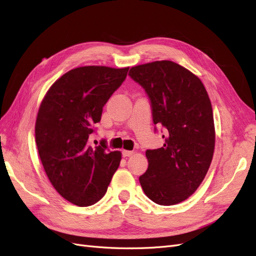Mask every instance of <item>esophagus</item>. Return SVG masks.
<instances>
[{
	"instance_id": "obj_1",
	"label": "esophagus",
	"mask_w": 256,
	"mask_h": 256,
	"mask_svg": "<svg viewBox=\"0 0 256 256\" xmlns=\"http://www.w3.org/2000/svg\"><path fill=\"white\" fill-rule=\"evenodd\" d=\"M133 151H130V150H123L122 151V156L123 158H126V156H133Z\"/></svg>"
}]
</instances>
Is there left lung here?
Here are the masks:
<instances>
[{"instance_id":"obj_1","label":"left lung","mask_w":256,"mask_h":256,"mask_svg":"<svg viewBox=\"0 0 256 256\" xmlns=\"http://www.w3.org/2000/svg\"><path fill=\"white\" fill-rule=\"evenodd\" d=\"M128 75L144 89L153 123L165 132L162 148L146 151L149 165L140 186L158 205H176L196 191L212 160L216 132L208 93L198 77L172 61L137 65Z\"/></svg>"}]
</instances>
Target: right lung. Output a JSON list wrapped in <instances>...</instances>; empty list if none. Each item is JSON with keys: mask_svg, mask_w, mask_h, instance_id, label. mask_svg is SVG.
I'll list each match as a JSON object with an SVG mask.
<instances>
[{"mask_svg": "<svg viewBox=\"0 0 256 256\" xmlns=\"http://www.w3.org/2000/svg\"><path fill=\"white\" fill-rule=\"evenodd\" d=\"M128 68L82 66L72 70L50 86L38 109L35 140L51 184L79 207L98 202L118 170L121 152L106 140L89 144L103 107L126 80Z\"/></svg>", "mask_w": 256, "mask_h": 256, "instance_id": "right-lung-1", "label": "right lung"}]
</instances>
